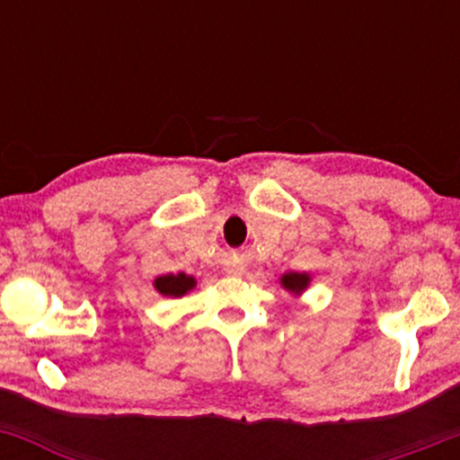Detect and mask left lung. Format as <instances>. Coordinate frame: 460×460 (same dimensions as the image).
Masks as SVG:
<instances>
[{
	"mask_svg": "<svg viewBox=\"0 0 460 460\" xmlns=\"http://www.w3.org/2000/svg\"><path fill=\"white\" fill-rule=\"evenodd\" d=\"M281 283H283V288H285V289H289V292L300 294V292H303V289L307 288V285H309V274L288 272V274H283Z\"/></svg>",
	"mask_w": 460,
	"mask_h": 460,
	"instance_id": "obj_1",
	"label": "left lung"
}]
</instances>
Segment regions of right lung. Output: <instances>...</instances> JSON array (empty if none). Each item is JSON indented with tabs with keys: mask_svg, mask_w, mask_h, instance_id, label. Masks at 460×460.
Returning <instances> with one entry per match:
<instances>
[{
	"mask_svg": "<svg viewBox=\"0 0 460 460\" xmlns=\"http://www.w3.org/2000/svg\"><path fill=\"white\" fill-rule=\"evenodd\" d=\"M155 288L157 292L164 294V296H183L188 289L194 288V279L188 277V274L179 272V274H164V277L155 279Z\"/></svg>",
	"mask_w": 460,
	"mask_h": 460,
	"instance_id": "1",
	"label": "right lung"
}]
</instances>
